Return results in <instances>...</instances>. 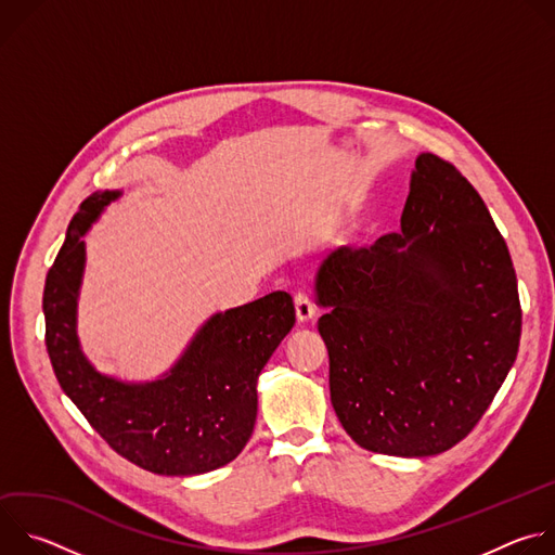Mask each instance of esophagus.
I'll list each match as a JSON object with an SVG mask.
<instances>
[{"label":"esophagus","mask_w":555,"mask_h":555,"mask_svg":"<svg viewBox=\"0 0 555 555\" xmlns=\"http://www.w3.org/2000/svg\"><path fill=\"white\" fill-rule=\"evenodd\" d=\"M294 307H296L298 323H307V321H311L313 315H315V307H313V302L309 300V296L305 292H296L294 294Z\"/></svg>","instance_id":"34e87169"}]
</instances>
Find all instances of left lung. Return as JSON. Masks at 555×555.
<instances>
[{"mask_svg":"<svg viewBox=\"0 0 555 555\" xmlns=\"http://www.w3.org/2000/svg\"><path fill=\"white\" fill-rule=\"evenodd\" d=\"M330 390L364 450L430 456L490 409L520 343L514 263L492 215L435 153L415 163L402 230L338 248L315 276Z\"/></svg>","mask_w":555,"mask_h":555,"instance_id":"1","label":"left lung"}]
</instances>
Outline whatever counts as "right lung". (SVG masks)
Masks as SVG:
<instances>
[{"instance_id": "add662e5", "label": "right lung", "mask_w": 555, "mask_h": 555, "mask_svg": "<svg viewBox=\"0 0 555 555\" xmlns=\"http://www.w3.org/2000/svg\"><path fill=\"white\" fill-rule=\"evenodd\" d=\"M118 195L99 191L78 206L48 270V356L63 392L112 450L153 474H204L236 459L248 443L257 422V377L294 327V302L287 292H272L212 315L163 379L125 384L96 373L76 338V294L86 263L81 236Z\"/></svg>"}]
</instances>
